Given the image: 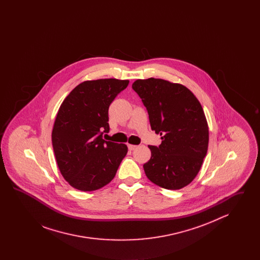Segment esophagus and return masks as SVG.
Wrapping results in <instances>:
<instances>
[{
	"label": "esophagus",
	"mask_w": 260,
	"mask_h": 260,
	"mask_svg": "<svg viewBox=\"0 0 260 260\" xmlns=\"http://www.w3.org/2000/svg\"><path fill=\"white\" fill-rule=\"evenodd\" d=\"M127 147L129 150H135V149L137 148V145H133V144H128L127 145Z\"/></svg>",
	"instance_id": "esophagus-1"
}]
</instances>
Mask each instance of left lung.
<instances>
[{
  "label": "left lung",
  "instance_id": "8db88e82",
  "mask_svg": "<svg viewBox=\"0 0 260 260\" xmlns=\"http://www.w3.org/2000/svg\"><path fill=\"white\" fill-rule=\"evenodd\" d=\"M133 88L148 111L152 131L161 136L159 147L148 146L146 176L169 190L190 184L209 146V126L200 101L183 85L162 79L136 80Z\"/></svg>",
  "mask_w": 260,
  "mask_h": 260
}]
</instances>
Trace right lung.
<instances>
[{
  "label": "right lung",
  "instance_id": "obj_1",
  "mask_svg": "<svg viewBox=\"0 0 260 260\" xmlns=\"http://www.w3.org/2000/svg\"><path fill=\"white\" fill-rule=\"evenodd\" d=\"M128 80L99 79L81 83L58 109L51 141L64 179L81 191H94L115 177L127 153L124 143L102 138L109 132L108 109Z\"/></svg>",
  "mask_w": 260,
  "mask_h": 260
}]
</instances>
